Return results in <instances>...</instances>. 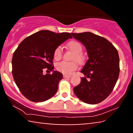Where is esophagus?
Here are the masks:
<instances>
[{
  "label": "esophagus",
  "instance_id": "obj_1",
  "mask_svg": "<svg viewBox=\"0 0 133 133\" xmlns=\"http://www.w3.org/2000/svg\"><path fill=\"white\" fill-rule=\"evenodd\" d=\"M63 77H64V78H70V77H71V76H68V75H66V74H63Z\"/></svg>",
  "mask_w": 133,
  "mask_h": 133
}]
</instances>
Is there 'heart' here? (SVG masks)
Returning <instances> with one entry per match:
<instances>
[{"label": "heart", "mask_w": 133, "mask_h": 133, "mask_svg": "<svg viewBox=\"0 0 133 133\" xmlns=\"http://www.w3.org/2000/svg\"><path fill=\"white\" fill-rule=\"evenodd\" d=\"M68 48L74 52V55L72 57V61H77L79 63H82L84 61V57L82 54V46L79 42L76 41H70L67 45ZM62 52L61 46H58L54 51L53 57L56 61H59L62 58ZM77 68V63L76 62H65L62 61L58 63L56 65V69L59 71L62 72L64 74L70 75L72 72Z\"/></svg>", "instance_id": "heart-1"}]
</instances>
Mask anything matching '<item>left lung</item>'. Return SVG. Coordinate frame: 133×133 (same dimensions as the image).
I'll return each instance as SVG.
<instances>
[{"mask_svg": "<svg viewBox=\"0 0 133 133\" xmlns=\"http://www.w3.org/2000/svg\"><path fill=\"white\" fill-rule=\"evenodd\" d=\"M71 34L85 46L89 58L81 71L85 76L73 88L74 92L83 102L97 104L110 95L117 81L120 71L117 50L105 38L92 32Z\"/></svg>", "mask_w": 133, "mask_h": 133, "instance_id": "1", "label": "left lung"}]
</instances>
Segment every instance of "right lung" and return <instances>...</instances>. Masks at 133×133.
<instances>
[{
  "instance_id": "add662e5",
  "label": "right lung",
  "mask_w": 133,
  "mask_h": 133,
  "mask_svg": "<svg viewBox=\"0 0 133 133\" xmlns=\"http://www.w3.org/2000/svg\"><path fill=\"white\" fill-rule=\"evenodd\" d=\"M69 38H72L69 32L41 30L25 38L18 46L12 56V73L26 99L34 102H44L57 91L63 76L53 70L54 51ZM44 69L54 72L44 75Z\"/></svg>"
}]
</instances>
